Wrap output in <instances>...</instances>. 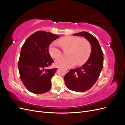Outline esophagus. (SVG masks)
<instances>
[{
  "instance_id": "obj_1",
  "label": "esophagus",
  "mask_w": 125,
  "mask_h": 125,
  "mask_svg": "<svg viewBox=\"0 0 125 125\" xmlns=\"http://www.w3.org/2000/svg\"><path fill=\"white\" fill-rule=\"evenodd\" d=\"M66 70L67 72H68L70 70V69L69 68H66Z\"/></svg>"
}]
</instances>
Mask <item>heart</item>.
Returning a JSON list of instances; mask_svg holds the SVG:
<instances>
[{
	"label": "heart",
	"instance_id": "1",
	"mask_svg": "<svg viewBox=\"0 0 125 125\" xmlns=\"http://www.w3.org/2000/svg\"><path fill=\"white\" fill-rule=\"evenodd\" d=\"M59 45L56 42L52 43L49 47V52L52 57L58 58L62 54L63 50L69 48L67 55L56 61V65L59 67H69L74 66L75 63L81 65L84 63L91 53V44L88 40L81 38L78 36H66L58 40Z\"/></svg>",
	"mask_w": 125,
	"mask_h": 125
}]
</instances>
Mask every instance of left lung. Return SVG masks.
Masks as SVG:
<instances>
[{"label": "left lung", "mask_w": 125, "mask_h": 125, "mask_svg": "<svg viewBox=\"0 0 125 125\" xmlns=\"http://www.w3.org/2000/svg\"><path fill=\"white\" fill-rule=\"evenodd\" d=\"M73 35L82 36L88 40L92 51L88 61L80 67L71 69L66 74L64 80L69 89L84 92L92 88L100 76L103 67V52L96 37L88 32H81Z\"/></svg>", "instance_id": "1"}]
</instances>
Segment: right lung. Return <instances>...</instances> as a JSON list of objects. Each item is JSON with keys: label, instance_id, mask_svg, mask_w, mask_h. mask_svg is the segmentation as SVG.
Segmentation results:
<instances>
[{"label": "right lung", "instance_id": "right-lung-1", "mask_svg": "<svg viewBox=\"0 0 125 125\" xmlns=\"http://www.w3.org/2000/svg\"><path fill=\"white\" fill-rule=\"evenodd\" d=\"M58 37L50 32L39 31L30 35L22 46L18 62L19 71L22 82L30 92L42 94L50 90L51 79L57 68L47 69L54 62L48 48Z\"/></svg>", "mask_w": 125, "mask_h": 125}]
</instances>
